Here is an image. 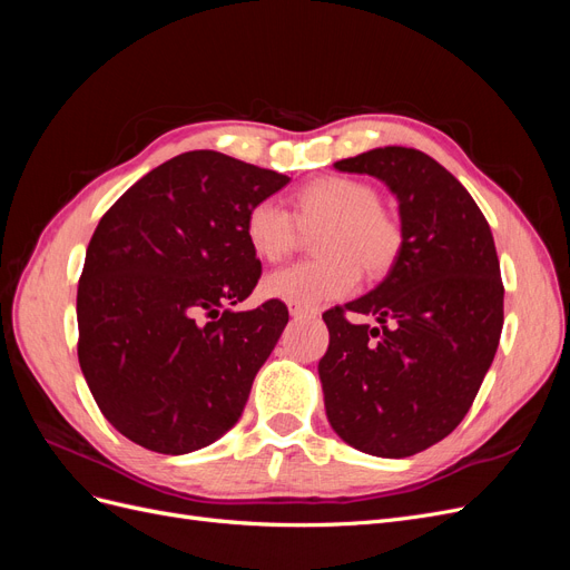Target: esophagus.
<instances>
[{
	"instance_id": "obj_1",
	"label": "esophagus",
	"mask_w": 570,
	"mask_h": 570,
	"mask_svg": "<svg viewBox=\"0 0 570 570\" xmlns=\"http://www.w3.org/2000/svg\"><path fill=\"white\" fill-rule=\"evenodd\" d=\"M287 308H289V316L292 318H312V316H316L314 312H308V308L297 306V304H287Z\"/></svg>"
}]
</instances>
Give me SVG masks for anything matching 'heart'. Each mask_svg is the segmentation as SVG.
Segmentation results:
<instances>
[{"mask_svg":"<svg viewBox=\"0 0 570 570\" xmlns=\"http://www.w3.org/2000/svg\"><path fill=\"white\" fill-rule=\"evenodd\" d=\"M321 230L318 262H299L271 271L262 292L268 299L316 308L352 295L361 269L373 275L390 271L402 252L400 223L381 212V195L366 183L325 176L299 189L292 214L278 197H264L245 216V237L252 252L278 262L299 243L304 230Z\"/></svg>","mask_w":570,"mask_h":570,"instance_id":"heart-1","label":"heart"}]
</instances>
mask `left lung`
<instances>
[{
	"label": "left lung",
	"mask_w": 570,
	"mask_h": 570,
	"mask_svg": "<svg viewBox=\"0 0 570 570\" xmlns=\"http://www.w3.org/2000/svg\"><path fill=\"white\" fill-rule=\"evenodd\" d=\"M335 168L387 185L404 243L381 285L323 314L325 413L354 450L404 459L452 433L492 366L504 325L494 239L469 189L419 149H371Z\"/></svg>",
	"instance_id": "left-lung-1"
}]
</instances>
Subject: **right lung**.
Wrapping results in <instances>:
<instances>
[{
    "label": "right lung",
    "mask_w": 570,
    "mask_h": 570,
    "mask_svg": "<svg viewBox=\"0 0 570 570\" xmlns=\"http://www.w3.org/2000/svg\"><path fill=\"white\" fill-rule=\"evenodd\" d=\"M287 183L197 149L149 170L101 216L78 283V361L120 435L178 456L243 416L289 318L278 299L233 312L262 275L245 216Z\"/></svg>",
    "instance_id": "1"
}]
</instances>
